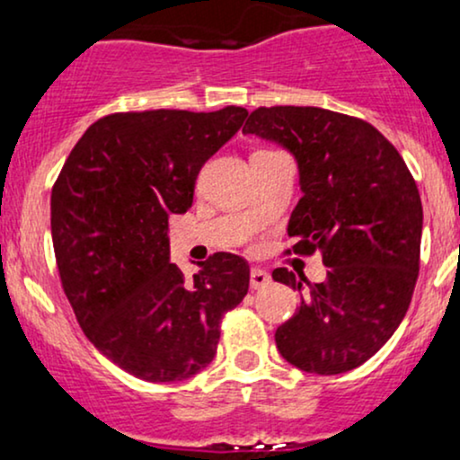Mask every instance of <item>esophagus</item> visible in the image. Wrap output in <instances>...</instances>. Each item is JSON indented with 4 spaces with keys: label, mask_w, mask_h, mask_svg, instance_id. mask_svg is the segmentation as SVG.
Listing matches in <instances>:
<instances>
[{
    "label": "esophagus",
    "mask_w": 460,
    "mask_h": 460,
    "mask_svg": "<svg viewBox=\"0 0 460 460\" xmlns=\"http://www.w3.org/2000/svg\"><path fill=\"white\" fill-rule=\"evenodd\" d=\"M270 284V275L266 270H261V269H253L251 270V288H253V290H260V288H264V286H269Z\"/></svg>",
    "instance_id": "34e87169"
}]
</instances>
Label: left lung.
Listing matches in <instances>:
<instances>
[{
    "instance_id": "obj_1",
    "label": "left lung",
    "mask_w": 460,
    "mask_h": 460,
    "mask_svg": "<svg viewBox=\"0 0 460 460\" xmlns=\"http://www.w3.org/2000/svg\"><path fill=\"white\" fill-rule=\"evenodd\" d=\"M242 133L295 156L304 196L288 222L292 251H321L330 269L323 284L272 270V279L299 292L295 316L275 332L277 349L307 373L356 369L411 305L423 226L415 179L380 130L334 111L260 107Z\"/></svg>"
}]
</instances>
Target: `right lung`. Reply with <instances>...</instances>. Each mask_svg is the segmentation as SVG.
<instances>
[{"mask_svg": "<svg viewBox=\"0 0 460 460\" xmlns=\"http://www.w3.org/2000/svg\"><path fill=\"white\" fill-rule=\"evenodd\" d=\"M249 111L113 113L84 130L52 190L63 290L87 338L146 382H181L216 356L220 321L249 290V264L214 253L191 279L170 264L168 220Z\"/></svg>", "mask_w": 460, "mask_h": 460, "instance_id": "add662e5", "label": "right lung"}]
</instances>
